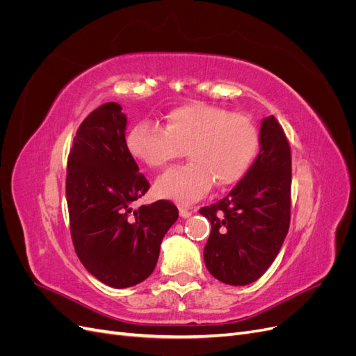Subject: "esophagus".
<instances>
[{
	"mask_svg": "<svg viewBox=\"0 0 356 356\" xmlns=\"http://www.w3.org/2000/svg\"><path fill=\"white\" fill-rule=\"evenodd\" d=\"M179 217H182V218L191 217V211L187 207H179Z\"/></svg>",
	"mask_w": 356,
	"mask_h": 356,
	"instance_id": "34e87169",
	"label": "esophagus"
}]
</instances>
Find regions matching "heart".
Listing matches in <instances>:
<instances>
[{
  "label": "heart",
  "instance_id": "obj_1",
  "mask_svg": "<svg viewBox=\"0 0 356 356\" xmlns=\"http://www.w3.org/2000/svg\"><path fill=\"white\" fill-rule=\"evenodd\" d=\"M129 153L149 168H160L187 152L190 163L170 168L154 182L156 196L190 204L207 195L215 182H238L257 153L258 134L243 114L204 102L179 105L166 115L165 129L136 123L126 138Z\"/></svg>",
  "mask_w": 356,
  "mask_h": 356
}]
</instances>
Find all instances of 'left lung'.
Returning <instances> with one entry per match:
<instances>
[{"label": "left lung", "instance_id": "left-lung-1", "mask_svg": "<svg viewBox=\"0 0 356 356\" xmlns=\"http://www.w3.org/2000/svg\"><path fill=\"white\" fill-rule=\"evenodd\" d=\"M260 153L245 177L220 202L199 212L212 230L203 250L209 273L234 286L261 277L289 229L291 152L273 115L261 120Z\"/></svg>", "mask_w": 356, "mask_h": 356}]
</instances>
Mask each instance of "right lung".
Masks as SVG:
<instances>
[{
  "label": "right lung",
  "mask_w": 356,
  "mask_h": 356,
  "mask_svg": "<svg viewBox=\"0 0 356 356\" xmlns=\"http://www.w3.org/2000/svg\"><path fill=\"white\" fill-rule=\"evenodd\" d=\"M127 117L106 102L92 111L74 138L67 169L72 243L90 275L129 288L153 273L160 243L178 220L169 200L134 209L149 188L126 145Z\"/></svg>",
  "instance_id": "1"
}]
</instances>
